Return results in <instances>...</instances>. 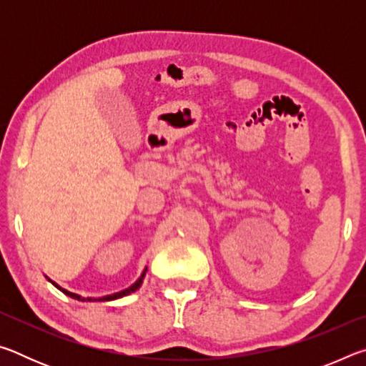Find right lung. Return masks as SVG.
<instances>
[{"label": "right lung", "instance_id": "add662e5", "mask_svg": "<svg viewBox=\"0 0 366 366\" xmlns=\"http://www.w3.org/2000/svg\"><path fill=\"white\" fill-rule=\"evenodd\" d=\"M147 271V269H145ZM145 271H144V274H142L139 280H137V282L135 284H132L131 287L129 289H126V290H122V292H117V294H113V295H107V297H102V299H98V300H114V299H121V297H124V295H129V294H132V292H135V290H137L140 286H142V281H144V276H145ZM54 284V282H53ZM54 286H56V284H54ZM59 290H63V292L66 294V295H69V297H72V299H77V300H80L82 299V297L80 295H77V294H72V292H69V290H66V289H61L59 286H56ZM86 300H90V299H86ZM97 300V299H95Z\"/></svg>", "mask_w": 366, "mask_h": 366}]
</instances>
